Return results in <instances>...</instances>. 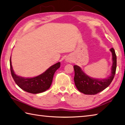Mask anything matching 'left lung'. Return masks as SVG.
Masks as SVG:
<instances>
[{"label":"left lung","mask_w":125,"mask_h":125,"mask_svg":"<svg viewBox=\"0 0 125 125\" xmlns=\"http://www.w3.org/2000/svg\"><path fill=\"white\" fill-rule=\"evenodd\" d=\"M110 50L112 53L113 65L111 75L108 78L98 79L90 78L83 71L80 67L74 65V83L79 91L85 94H96L109 86L114 78L116 69V53L113 48Z\"/></svg>","instance_id":"8db88e82"}]
</instances>
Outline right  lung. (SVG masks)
<instances>
[{"mask_svg":"<svg viewBox=\"0 0 125 125\" xmlns=\"http://www.w3.org/2000/svg\"><path fill=\"white\" fill-rule=\"evenodd\" d=\"M11 75L16 83L23 90L33 94H39L48 90L52 82L55 72L60 67L61 63L58 62L52 65L42 74L31 78H24L15 74L10 60Z\"/></svg>","mask_w":125,"mask_h":125,"instance_id":"obj_1","label":"right lung"}]
</instances>
